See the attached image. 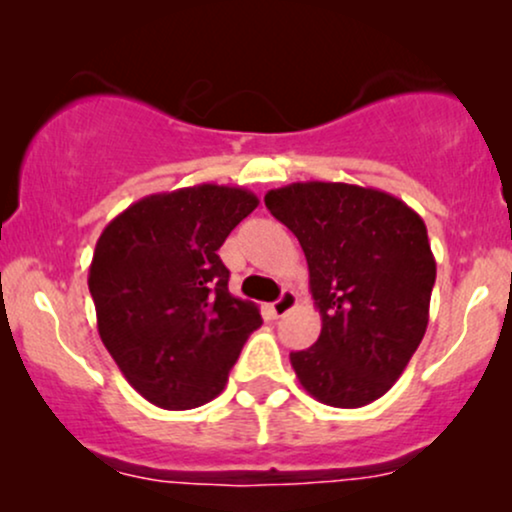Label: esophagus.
Listing matches in <instances>:
<instances>
[{"mask_svg": "<svg viewBox=\"0 0 512 512\" xmlns=\"http://www.w3.org/2000/svg\"><path fill=\"white\" fill-rule=\"evenodd\" d=\"M296 303H298L296 293H293V291H284V293H281L279 301H274L272 305H269V313H272L274 317H281V315L289 313V310L296 308Z\"/></svg>", "mask_w": 512, "mask_h": 512, "instance_id": "1", "label": "esophagus"}]
</instances>
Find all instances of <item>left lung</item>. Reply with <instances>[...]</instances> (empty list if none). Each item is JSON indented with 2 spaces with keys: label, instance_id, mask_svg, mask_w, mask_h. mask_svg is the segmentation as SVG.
Segmentation results:
<instances>
[{
  "label": "left lung",
  "instance_id": "8db88e82",
  "mask_svg": "<svg viewBox=\"0 0 512 512\" xmlns=\"http://www.w3.org/2000/svg\"><path fill=\"white\" fill-rule=\"evenodd\" d=\"M264 204L298 238L322 330L293 351L317 402L358 409L397 383L428 327L436 257L426 223L402 199L346 182H291Z\"/></svg>",
  "mask_w": 512,
  "mask_h": 512
}]
</instances>
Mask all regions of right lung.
I'll list each match as a JSON object with an SVG mask.
<instances>
[{"mask_svg":"<svg viewBox=\"0 0 512 512\" xmlns=\"http://www.w3.org/2000/svg\"><path fill=\"white\" fill-rule=\"evenodd\" d=\"M245 187L202 182L158 192L103 228L88 267L98 334L117 368L161 409L219 397L260 308L228 291L219 248L257 209Z\"/></svg>","mask_w":512,"mask_h":512,"instance_id":"right-lung-1","label":"right lung"}]
</instances>
